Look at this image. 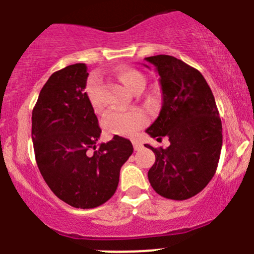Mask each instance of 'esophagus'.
I'll return each mask as SVG.
<instances>
[{
	"instance_id": "obj_1",
	"label": "esophagus",
	"mask_w": 254,
	"mask_h": 254,
	"mask_svg": "<svg viewBox=\"0 0 254 254\" xmlns=\"http://www.w3.org/2000/svg\"><path fill=\"white\" fill-rule=\"evenodd\" d=\"M132 144H133V148H134V150H139L140 148H142V143L137 139H133Z\"/></svg>"
}]
</instances>
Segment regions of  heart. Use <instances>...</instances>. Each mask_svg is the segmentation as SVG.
I'll return each mask as SVG.
<instances>
[{"instance_id":"heart-1","label":"heart","mask_w":254,"mask_h":254,"mask_svg":"<svg viewBox=\"0 0 254 254\" xmlns=\"http://www.w3.org/2000/svg\"><path fill=\"white\" fill-rule=\"evenodd\" d=\"M120 81L133 94H139L143 91L147 84V79L140 71L130 67H121L117 71ZM100 79L97 76L89 77L85 86V94L94 109L100 107ZM147 122L145 115L140 110H129V111H109L104 117V128L110 134L130 135L142 128Z\"/></svg>"}]
</instances>
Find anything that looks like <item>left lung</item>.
Segmentation results:
<instances>
[{
    "mask_svg": "<svg viewBox=\"0 0 254 254\" xmlns=\"http://www.w3.org/2000/svg\"><path fill=\"white\" fill-rule=\"evenodd\" d=\"M159 74L163 106L145 132L169 138L165 149L153 148L155 162L148 179L155 192L172 200L199 194L217 169L222 147V124L215 97L201 72L170 55L145 58Z\"/></svg>",
    "mask_w": 254,
    "mask_h": 254,
    "instance_id": "1",
    "label": "left lung"
}]
</instances>
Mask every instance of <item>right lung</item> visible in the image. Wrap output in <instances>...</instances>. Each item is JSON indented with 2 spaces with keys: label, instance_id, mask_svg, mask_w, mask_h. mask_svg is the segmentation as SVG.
Here are the masks:
<instances>
[{
  "label": "right lung",
  "instance_id": "add662e5",
  "mask_svg": "<svg viewBox=\"0 0 254 254\" xmlns=\"http://www.w3.org/2000/svg\"><path fill=\"white\" fill-rule=\"evenodd\" d=\"M87 76L82 63L55 71L32 112L39 172L50 190L76 209H94L111 199L121 167L133 153L132 143L117 134L96 148L101 128L84 91Z\"/></svg>",
  "mask_w": 254,
  "mask_h": 254
}]
</instances>
